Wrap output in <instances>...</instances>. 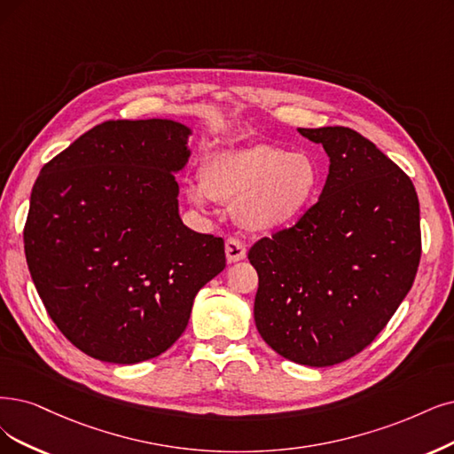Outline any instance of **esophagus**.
<instances>
[{
	"mask_svg": "<svg viewBox=\"0 0 454 454\" xmlns=\"http://www.w3.org/2000/svg\"><path fill=\"white\" fill-rule=\"evenodd\" d=\"M224 250H226V260L230 263H236V262H241V260L247 258L245 243L239 241L238 238H228L226 245H224Z\"/></svg>",
	"mask_w": 454,
	"mask_h": 454,
	"instance_id": "obj_1",
	"label": "esophagus"
}]
</instances>
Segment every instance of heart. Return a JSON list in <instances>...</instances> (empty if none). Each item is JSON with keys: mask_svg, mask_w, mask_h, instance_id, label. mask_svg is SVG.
<instances>
[{"mask_svg": "<svg viewBox=\"0 0 454 454\" xmlns=\"http://www.w3.org/2000/svg\"><path fill=\"white\" fill-rule=\"evenodd\" d=\"M201 184L187 194L198 207L207 200L236 207L238 221L253 231L294 224L320 191V168L305 153L273 144L218 151L201 166Z\"/></svg>", "mask_w": 454, "mask_h": 454, "instance_id": "b5f03b06", "label": "heart"}]
</instances>
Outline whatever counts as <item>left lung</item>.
<instances>
[{"label":"left lung","instance_id":"left-lung-1","mask_svg":"<svg viewBox=\"0 0 454 454\" xmlns=\"http://www.w3.org/2000/svg\"><path fill=\"white\" fill-rule=\"evenodd\" d=\"M329 155L320 200L248 250L254 322L278 356L331 366L357 356L408 295L421 260L411 179L348 127L299 129Z\"/></svg>","mask_w":454,"mask_h":454}]
</instances>
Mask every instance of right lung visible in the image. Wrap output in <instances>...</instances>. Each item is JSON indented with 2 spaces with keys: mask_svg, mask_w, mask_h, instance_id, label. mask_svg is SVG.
<instances>
[{
  "mask_svg": "<svg viewBox=\"0 0 454 454\" xmlns=\"http://www.w3.org/2000/svg\"><path fill=\"white\" fill-rule=\"evenodd\" d=\"M191 129L105 121L43 166L24 250L52 322L93 359L134 364L170 348L194 297L226 267L224 239L179 216Z\"/></svg>",
  "mask_w": 454,
  "mask_h": 454,
  "instance_id": "right-lung-1",
  "label": "right lung"
}]
</instances>
